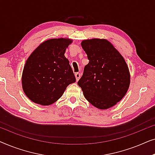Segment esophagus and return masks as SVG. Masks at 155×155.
Returning <instances> with one entry per match:
<instances>
[{"label": "esophagus", "mask_w": 155, "mask_h": 155, "mask_svg": "<svg viewBox=\"0 0 155 155\" xmlns=\"http://www.w3.org/2000/svg\"><path fill=\"white\" fill-rule=\"evenodd\" d=\"M80 75H80V73H76L75 74L76 80H77V81H78V80H79V79L80 78Z\"/></svg>", "instance_id": "esophagus-1"}]
</instances>
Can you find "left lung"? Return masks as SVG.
<instances>
[{
	"mask_svg": "<svg viewBox=\"0 0 155 155\" xmlns=\"http://www.w3.org/2000/svg\"><path fill=\"white\" fill-rule=\"evenodd\" d=\"M81 46L90 61L78 84L87 100L97 109L114 107L124 98L130 86L126 61L105 39L83 40Z\"/></svg>",
	"mask_w": 155,
	"mask_h": 155,
	"instance_id": "8db88e82",
	"label": "left lung"
}]
</instances>
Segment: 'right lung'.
Returning a JSON list of instances; mask_svg holds the SVG:
<instances>
[{"mask_svg":"<svg viewBox=\"0 0 155 155\" xmlns=\"http://www.w3.org/2000/svg\"><path fill=\"white\" fill-rule=\"evenodd\" d=\"M73 40L58 38L46 40L38 46L25 63L22 75L25 94L34 103L52 104L61 98L76 79L65 52Z\"/></svg>","mask_w":155,"mask_h":155,"instance_id":"add662e5","label":"right lung"}]
</instances>
